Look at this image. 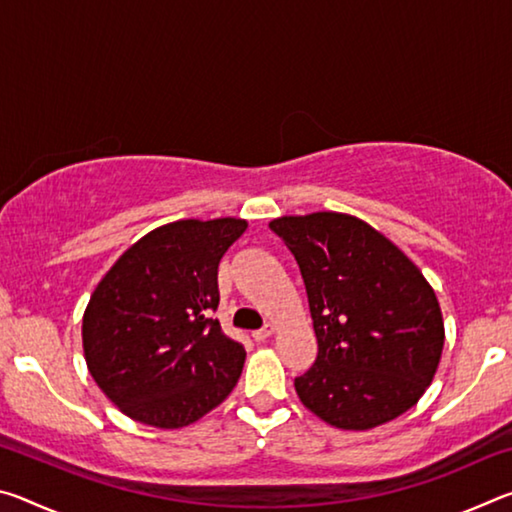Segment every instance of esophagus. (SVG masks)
Instances as JSON below:
<instances>
[{"label": "esophagus", "instance_id": "obj_1", "mask_svg": "<svg viewBox=\"0 0 512 512\" xmlns=\"http://www.w3.org/2000/svg\"><path fill=\"white\" fill-rule=\"evenodd\" d=\"M273 336V327L271 325H264L262 329H257V332H253V339L257 341V343H264V341H268Z\"/></svg>", "mask_w": 512, "mask_h": 512}]
</instances>
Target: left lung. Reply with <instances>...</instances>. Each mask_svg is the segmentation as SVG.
I'll use <instances>...</instances> for the list:
<instances>
[{
	"label": "left lung",
	"mask_w": 512,
	"mask_h": 512,
	"mask_svg": "<svg viewBox=\"0 0 512 512\" xmlns=\"http://www.w3.org/2000/svg\"><path fill=\"white\" fill-rule=\"evenodd\" d=\"M300 266L318 357L300 402L336 429L363 431L418 404L436 375L445 325L420 268L366 221L341 212L268 223Z\"/></svg>",
	"instance_id": "8db88e82"
}]
</instances>
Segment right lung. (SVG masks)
Masks as SVG:
<instances>
[{
	"label": "right lung",
	"instance_id": "obj_1",
	"mask_svg": "<svg viewBox=\"0 0 512 512\" xmlns=\"http://www.w3.org/2000/svg\"><path fill=\"white\" fill-rule=\"evenodd\" d=\"M244 219L173 221L126 250L83 314L90 375L121 413L180 429L237 386L244 345L221 332L219 262L244 235Z\"/></svg>",
	"mask_w": 512,
	"mask_h": 512
}]
</instances>
